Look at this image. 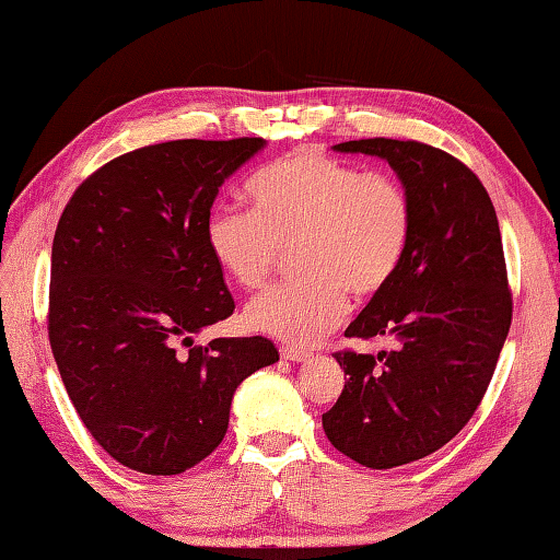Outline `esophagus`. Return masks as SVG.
<instances>
[{"label":"esophagus","instance_id":"34e87169","mask_svg":"<svg viewBox=\"0 0 560 560\" xmlns=\"http://www.w3.org/2000/svg\"><path fill=\"white\" fill-rule=\"evenodd\" d=\"M279 352H281V358L289 360V362H306V360H311V352L308 350H299V348H293V345H281Z\"/></svg>","mask_w":560,"mask_h":560}]
</instances>
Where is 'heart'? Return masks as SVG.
Returning <instances> with one entry per match:
<instances>
[{
    "label": "heart",
    "mask_w": 560,
    "mask_h": 560,
    "mask_svg": "<svg viewBox=\"0 0 560 560\" xmlns=\"http://www.w3.org/2000/svg\"><path fill=\"white\" fill-rule=\"evenodd\" d=\"M252 210L215 208L206 222L210 257L235 287L259 291L293 249L301 279L254 299L249 330L291 345L325 338L348 293L372 301L389 289L413 237V202L399 180L313 149L269 161L247 180Z\"/></svg>",
    "instance_id": "1"
}]
</instances>
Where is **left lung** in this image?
<instances>
[{
  "label": "left lung",
  "instance_id": "8db88e82",
  "mask_svg": "<svg viewBox=\"0 0 560 560\" xmlns=\"http://www.w3.org/2000/svg\"><path fill=\"white\" fill-rule=\"evenodd\" d=\"M332 149L389 161L413 202V237L389 289L345 338H392L389 352H335L348 374L323 413L328 441L372 470L443 448L472 419L512 325L500 222L460 159L421 141L360 139Z\"/></svg>",
  "mask_w": 560,
  "mask_h": 560
}]
</instances>
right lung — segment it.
<instances>
[{"label":"right lung","mask_w":560,"mask_h":560,"mask_svg":"<svg viewBox=\"0 0 560 560\" xmlns=\"http://www.w3.org/2000/svg\"><path fill=\"white\" fill-rule=\"evenodd\" d=\"M261 147L240 137L135 149L80 183L58 220L50 350L90 435L137 472L178 475L208 457L240 382L279 360L261 335L190 340L235 311L206 222L222 180Z\"/></svg>","instance_id":"1"}]
</instances>
